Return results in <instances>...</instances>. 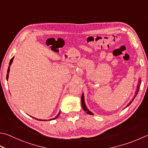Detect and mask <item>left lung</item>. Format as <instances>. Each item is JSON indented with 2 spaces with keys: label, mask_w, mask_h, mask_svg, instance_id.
Returning a JSON list of instances; mask_svg holds the SVG:
<instances>
[{
  "label": "left lung",
  "mask_w": 148,
  "mask_h": 148,
  "mask_svg": "<svg viewBox=\"0 0 148 148\" xmlns=\"http://www.w3.org/2000/svg\"><path fill=\"white\" fill-rule=\"evenodd\" d=\"M140 80H139V83L138 84V86H137V91H136V94H135V97L133 98V99L130 101V103L128 104V105H127L126 106H128L130 104H131V103L132 102V101L134 99V98L135 97V96L136 95H137V93H138V90H139V86H140ZM82 108H83V110L85 111V112H86V113H87L88 114H90V115H93V114H92V113L90 111V110H88V109L87 108V107L86 106V105H85V99H84V94H82Z\"/></svg>",
  "instance_id": "1"
}]
</instances>
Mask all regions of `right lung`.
<instances>
[{
	"label": "right lung",
	"mask_w": 148,
	"mask_h": 148,
	"mask_svg": "<svg viewBox=\"0 0 148 148\" xmlns=\"http://www.w3.org/2000/svg\"><path fill=\"white\" fill-rule=\"evenodd\" d=\"M13 58H14V57H13L11 59L10 62V64H9V67H8V74H7V76H6V79H7V80L8 79V77H9V72H10V65H11V63H12V62H13ZM60 112H59V114H58L57 116H56V117H55L54 119H56V118H57L58 117L59 115H60ZM34 119H37V120H39V121H42V119H36V118H34ZM51 119V120H53V119ZM43 121H46V120H43Z\"/></svg>",
	"instance_id": "right-lung-1"
}]
</instances>
